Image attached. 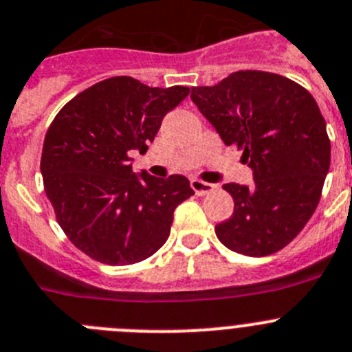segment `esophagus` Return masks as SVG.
Masks as SVG:
<instances>
[{"mask_svg":"<svg viewBox=\"0 0 352 352\" xmlns=\"http://www.w3.org/2000/svg\"><path fill=\"white\" fill-rule=\"evenodd\" d=\"M191 187H192V191H195L198 196H205L213 191V184L203 182V180L199 179H191Z\"/></svg>","mask_w":352,"mask_h":352,"instance_id":"34e87169","label":"esophagus"}]
</instances>
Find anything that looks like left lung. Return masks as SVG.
Segmentation results:
<instances>
[{
	"label": "left lung",
	"mask_w": 352,
	"mask_h": 352,
	"mask_svg": "<svg viewBox=\"0 0 352 352\" xmlns=\"http://www.w3.org/2000/svg\"><path fill=\"white\" fill-rule=\"evenodd\" d=\"M191 98L226 146L243 149L254 186L224 184L234 213L215 226L229 250L264 257L287 246L320 203L330 139L309 91L265 71H238Z\"/></svg>",
	"instance_id": "obj_1"
}]
</instances>
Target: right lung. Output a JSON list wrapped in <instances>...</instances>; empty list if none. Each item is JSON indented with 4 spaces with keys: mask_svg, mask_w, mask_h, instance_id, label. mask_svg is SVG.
<instances>
[{
    "mask_svg": "<svg viewBox=\"0 0 352 352\" xmlns=\"http://www.w3.org/2000/svg\"><path fill=\"white\" fill-rule=\"evenodd\" d=\"M187 95V87L151 88L116 76L78 94L52 121L43 184L58 226L88 257L135 264L168 239L173 212L195 191L184 175H137L130 153H146L165 114Z\"/></svg>",
    "mask_w": 352,
    "mask_h": 352,
    "instance_id": "1",
    "label": "right lung"
}]
</instances>
